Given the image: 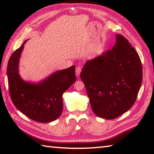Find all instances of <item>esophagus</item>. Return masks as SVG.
<instances>
[{
	"label": "esophagus",
	"mask_w": 154,
	"mask_h": 154,
	"mask_svg": "<svg viewBox=\"0 0 154 154\" xmlns=\"http://www.w3.org/2000/svg\"><path fill=\"white\" fill-rule=\"evenodd\" d=\"M81 72V68L80 67H77L76 68V70H75V75H76V76L77 77L80 75Z\"/></svg>",
	"instance_id": "obj_1"
}]
</instances>
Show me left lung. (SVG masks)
I'll return each mask as SVG.
<instances>
[{
  "mask_svg": "<svg viewBox=\"0 0 154 154\" xmlns=\"http://www.w3.org/2000/svg\"><path fill=\"white\" fill-rule=\"evenodd\" d=\"M80 77L94 113L114 119L135 103L142 82V62L128 40L116 34L112 50L87 61Z\"/></svg>",
  "mask_w": 154,
  "mask_h": 154,
  "instance_id": "obj_1",
  "label": "left lung"
}]
</instances>
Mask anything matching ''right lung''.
<instances>
[{
    "instance_id": "add662e5",
    "label": "right lung",
    "mask_w": 154,
    "mask_h": 154,
    "mask_svg": "<svg viewBox=\"0 0 154 154\" xmlns=\"http://www.w3.org/2000/svg\"><path fill=\"white\" fill-rule=\"evenodd\" d=\"M25 41L12 54L7 67L9 93L18 110L35 122H50L56 120L63 110L62 95L75 80V67L52 73L37 83L23 80L18 71L19 60Z\"/></svg>"
}]
</instances>
